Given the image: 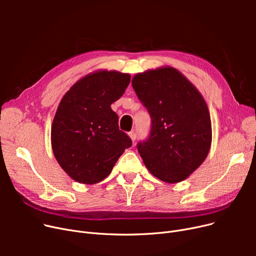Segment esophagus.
<instances>
[{
  "mask_svg": "<svg viewBox=\"0 0 256 256\" xmlns=\"http://www.w3.org/2000/svg\"><path fill=\"white\" fill-rule=\"evenodd\" d=\"M128 136H130V138L132 139V142H135V141H136V138H137V132H136V130H130V132H128Z\"/></svg>",
  "mask_w": 256,
  "mask_h": 256,
  "instance_id": "esophagus-1",
  "label": "esophagus"
}]
</instances>
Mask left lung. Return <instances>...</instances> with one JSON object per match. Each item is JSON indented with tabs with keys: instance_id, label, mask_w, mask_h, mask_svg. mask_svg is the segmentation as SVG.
<instances>
[{
	"instance_id": "left-lung-1",
	"label": "left lung",
	"mask_w": 256,
	"mask_h": 256,
	"mask_svg": "<svg viewBox=\"0 0 256 256\" xmlns=\"http://www.w3.org/2000/svg\"><path fill=\"white\" fill-rule=\"evenodd\" d=\"M132 85L152 118L148 139L137 145L145 166L165 182L186 180L204 163L212 144L204 98L170 66L137 74Z\"/></svg>"
}]
</instances>
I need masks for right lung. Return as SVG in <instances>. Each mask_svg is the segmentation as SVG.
Returning <instances> with one entry per match:
<instances>
[{"instance_id": "obj_1", "label": "right lung", "mask_w": 256, "mask_h": 256, "mask_svg": "<svg viewBox=\"0 0 256 256\" xmlns=\"http://www.w3.org/2000/svg\"><path fill=\"white\" fill-rule=\"evenodd\" d=\"M130 82L128 74L98 70L78 80L62 98L52 124V148L74 180L87 184L102 182L132 146L111 109Z\"/></svg>"}]
</instances>
